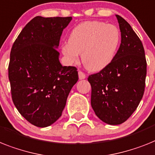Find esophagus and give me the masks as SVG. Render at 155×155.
<instances>
[{
	"instance_id": "1",
	"label": "esophagus",
	"mask_w": 155,
	"mask_h": 155,
	"mask_svg": "<svg viewBox=\"0 0 155 155\" xmlns=\"http://www.w3.org/2000/svg\"><path fill=\"white\" fill-rule=\"evenodd\" d=\"M78 77L80 80H83V79L85 78V77L86 76H85V74L83 72H81V71H78Z\"/></svg>"
}]
</instances>
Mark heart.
Here are the masks:
<instances>
[{
	"instance_id": "b5f03b06",
	"label": "heart",
	"mask_w": 155,
	"mask_h": 155,
	"mask_svg": "<svg viewBox=\"0 0 155 155\" xmlns=\"http://www.w3.org/2000/svg\"><path fill=\"white\" fill-rule=\"evenodd\" d=\"M120 31L113 24L101 21H85L71 31L69 42L62 45V52L70 63L81 61L87 70L98 72L109 66L120 44Z\"/></svg>"
}]
</instances>
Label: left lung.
I'll use <instances>...</instances> for the list:
<instances>
[{"label": "left lung", "mask_w": 155, "mask_h": 155, "mask_svg": "<svg viewBox=\"0 0 155 155\" xmlns=\"http://www.w3.org/2000/svg\"><path fill=\"white\" fill-rule=\"evenodd\" d=\"M121 43L109 66L89 76L91 105L98 118L110 125L121 124L131 116L143 98L147 61L141 40L124 18L116 15Z\"/></svg>", "instance_id": "left-lung-1"}]
</instances>
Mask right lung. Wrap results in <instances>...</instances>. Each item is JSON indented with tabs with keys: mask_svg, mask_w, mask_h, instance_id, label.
I'll return each instance as SVG.
<instances>
[{
	"mask_svg": "<svg viewBox=\"0 0 155 155\" xmlns=\"http://www.w3.org/2000/svg\"><path fill=\"white\" fill-rule=\"evenodd\" d=\"M72 17L35 16L14 42L8 78L12 97L31 124L51 126L59 119L69 93L78 80L74 66L60 63L58 48Z\"/></svg>",
	"mask_w": 155,
	"mask_h": 155,
	"instance_id": "right-lung-1",
	"label": "right lung"
}]
</instances>
